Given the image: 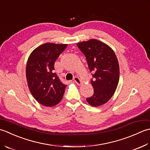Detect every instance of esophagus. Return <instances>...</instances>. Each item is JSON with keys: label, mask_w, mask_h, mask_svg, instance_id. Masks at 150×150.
<instances>
[{"label": "esophagus", "mask_w": 150, "mask_h": 150, "mask_svg": "<svg viewBox=\"0 0 150 150\" xmlns=\"http://www.w3.org/2000/svg\"><path fill=\"white\" fill-rule=\"evenodd\" d=\"M74 81L77 85H80L81 83V80L79 79V78L78 77H77V76H75V77L74 78Z\"/></svg>", "instance_id": "obj_1"}]
</instances>
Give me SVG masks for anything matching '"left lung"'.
<instances>
[{
	"label": "left lung",
	"instance_id": "obj_1",
	"mask_svg": "<svg viewBox=\"0 0 150 150\" xmlns=\"http://www.w3.org/2000/svg\"><path fill=\"white\" fill-rule=\"evenodd\" d=\"M92 72L91 83L94 94L86 100L88 104L98 107L105 103L113 95L119 80V65L114 51L108 45L96 39L77 44Z\"/></svg>",
	"mask_w": 150,
	"mask_h": 150
}]
</instances>
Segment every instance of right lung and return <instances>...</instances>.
I'll return each instance as SVG.
<instances>
[{"label":"right lung","instance_id":"obj_1","mask_svg":"<svg viewBox=\"0 0 150 150\" xmlns=\"http://www.w3.org/2000/svg\"><path fill=\"white\" fill-rule=\"evenodd\" d=\"M67 46L48 42L35 48L29 56L26 68L28 85L42 105L53 107L63 98L67 85L54 72V63Z\"/></svg>","mask_w":150,"mask_h":150}]
</instances>
